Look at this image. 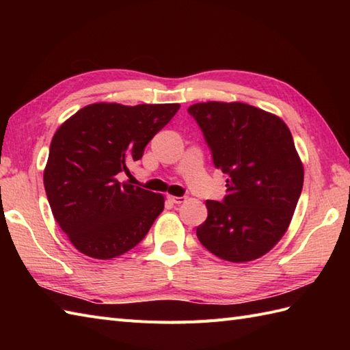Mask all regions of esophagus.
<instances>
[{
  "mask_svg": "<svg viewBox=\"0 0 350 350\" xmlns=\"http://www.w3.org/2000/svg\"><path fill=\"white\" fill-rule=\"evenodd\" d=\"M168 200H170L171 203H174V204H180V203H183L185 200H187V198H185V197H174V196H168Z\"/></svg>",
  "mask_w": 350,
  "mask_h": 350,
  "instance_id": "obj_1",
  "label": "esophagus"
}]
</instances>
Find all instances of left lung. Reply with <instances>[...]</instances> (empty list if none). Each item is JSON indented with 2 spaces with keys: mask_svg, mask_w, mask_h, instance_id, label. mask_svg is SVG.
<instances>
[{
  "mask_svg": "<svg viewBox=\"0 0 350 350\" xmlns=\"http://www.w3.org/2000/svg\"><path fill=\"white\" fill-rule=\"evenodd\" d=\"M188 113L227 177L224 200L206 202L198 241L227 262L262 257L286 233L302 191L292 133L280 117L242 102L196 103Z\"/></svg>",
  "mask_w": 350,
  "mask_h": 350,
  "instance_id": "1",
  "label": "left lung"
}]
</instances>
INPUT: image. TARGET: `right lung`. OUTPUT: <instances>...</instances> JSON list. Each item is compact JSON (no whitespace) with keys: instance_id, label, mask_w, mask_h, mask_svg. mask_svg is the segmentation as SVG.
<instances>
[{"instance_id":"right-lung-1","label":"right lung","mask_w":350,"mask_h":350,"mask_svg":"<svg viewBox=\"0 0 350 350\" xmlns=\"http://www.w3.org/2000/svg\"><path fill=\"white\" fill-rule=\"evenodd\" d=\"M179 103H93L66 120L51 141L43 173L58 226L83 254L108 260L144 239L163 211L162 194L118 180L179 111Z\"/></svg>"}]
</instances>
